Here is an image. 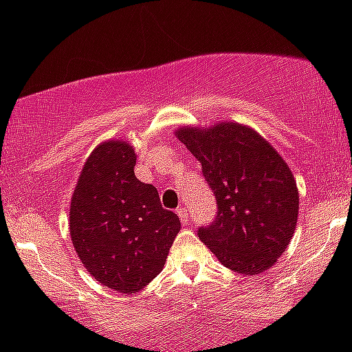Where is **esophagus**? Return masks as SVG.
Returning <instances> with one entry per match:
<instances>
[{
	"instance_id": "obj_1",
	"label": "esophagus",
	"mask_w": 352,
	"mask_h": 352,
	"mask_svg": "<svg viewBox=\"0 0 352 352\" xmlns=\"http://www.w3.org/2000/svg\"><path fill=\"white\" fill-rule=\"evenodd\" d=\"M177 214H179V218H180V221L184 223V225H187V223H189V211H187L186 208H179L177 209Z\"/></svg>"
}]
</instances>
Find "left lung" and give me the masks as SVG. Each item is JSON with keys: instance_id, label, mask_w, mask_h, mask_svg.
Instances as JSON below:
<instances>
[{"instance_id": "1", "label": "left lung", "mask_w": 352, "mask_h": 352, "mask_svg": "<svg viewBox=\"0 0 352 352\" xmlns=\"http://www.w3.org/2000/svg\"><path fill=\"white\" fill-rule=\"evenodd\" d=\"M175 134L201 162L216 197L214 219L197 230L201 242L232 271L264 272L281 257L296 228L298 189L289 166L242 124L182 127Z\"/></svg>"}]
</instances>
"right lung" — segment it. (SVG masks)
<instances>
[{
    "label": "right lung",
    "mask_w": 352,
    "mask_h": 352,
    "mask_svg": "<svg viewBox=\"0 0 352 352\" xmlns=\"http://www.w3.org/2000/svg\"><path fill=\"white\" fill-rule=\"evenodd\" d=\"M136 153L124 141L102 143L88 156L71 197L69 233L78 257L104 286L122 294L162 272L180 232L158 190L134 175Z\"/></svg>",
    "instance_id": "add662e5"
}]
</instances>
